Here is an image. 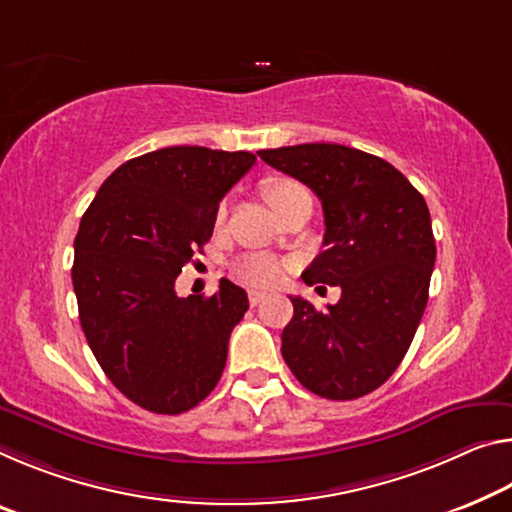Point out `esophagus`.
<instances>
[{
    "mask_svg": "<svg viewBox=\"0 0 512 512\" xmlns=\"http://www.w3.org/2000/svg\"><path fill=\"white\" fill-rule=\"evenodd\" d=\"M264 298H266L264 291H257V289H250V291H248V300H250V305H253V307L262 303Z\"/></svg>",
    "mask_w": 512,
    "mask_h": 512,
    "instance_id": "1",
    "label": "esophagus"
}]
</instances>
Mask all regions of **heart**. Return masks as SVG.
<instances>
[{
	"label": "heart",
	"instance_id": "b5f03b06",
	"mask_svg": "<svg viewBox=\"0 0 512 512\" xmlns=\"http://www.w3.org/2000/svg\"><path fill=\"white\" fill-rule=\"evenodd\" d=\"M298 191H303V186L294 180H285V177H282V180H271L264 186V196H266V200H269V205L273 209H278L282 202H285L289 196H294V193H298ZM223 218H225V207L218 209V221H223ZM280 273H282L280 264L269 255H248L237 266V278L253 287L275 285L280 278Z\"/></svg>",
	"mask_w": 512,
	"mask_h": 512
}]
</instances>
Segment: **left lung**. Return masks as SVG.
I'll return each mask as SVG.
<instances>
[{"label": "left lung", "instance_id": "left-lung-1", "mask_svg": "<svg viewBox=\"0 0 512 512\" xmlns=\"http://www.w3.org/2000/svg\"><path fill=\"white\" fill-rule=\"evenodd\" d=\"M319 196L326 250L307 266V285L342 296L326 310L291 296L282 358L316 396L351 401L392 376L428 303L435 239L426 200L392 164L337 143L257 152Z\"/></svg>", "mask_w": 512, "mask_h": 512}]
</instances>
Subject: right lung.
Wrapping results in <instances>:
<instances>
[{"label": "right lung", "mask_w": 512, "mask_h": 512, "mask_svg": "<svg viewBox=\"0 0 512 512\" xmlns=\"http://www.w3.org/2000/svg\"><path fill=\"white\" fill-rule=\"evenodd\" d=\"M253 164L243 150H154L113 170L81 216L72 264L81 330L111 383L157 415H180L212 392L248 310L230 280L207 298H180L175 280Z\"/></svg>", "instance_id": "obj_1"}]
</instances>
